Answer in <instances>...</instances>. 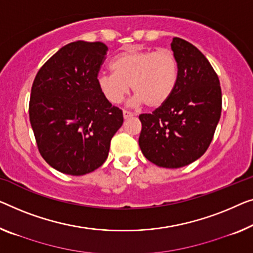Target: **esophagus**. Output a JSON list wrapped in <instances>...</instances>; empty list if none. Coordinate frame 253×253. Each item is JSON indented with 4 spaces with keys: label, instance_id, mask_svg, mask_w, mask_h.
<instances>
[{
    "label": "esophagus",
    "instance_id": "obj_1",
    "mask_svg": "<svg viewBox=\"0 0 253 253\" xmlns=\"http://www.w3.org/2000/svg\"><path fill=\"white\" fill-rule=\"evenodd\" d=\"M123 115H124V118H125V119H128V118H129V117L133 116V114H131V112L127 111V110H123Z\"/></svg>",
    "mask_w": 253,
    "mask_h": 253
}]
</instances>
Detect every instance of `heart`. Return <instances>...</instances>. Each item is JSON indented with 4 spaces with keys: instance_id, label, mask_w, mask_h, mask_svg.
I'll list each match as a JSON object with an SVG mask.
<instances>
[{
    "instance_id": "1",
    "label": "heart",
    "mask_w": 253,
    "mask_h": 253,
    "mask_svg": "<svg viewBox=\"0 0 253 253\" xmlns=\"http://www.w3.org/2000/svg\"><path fill=\"white\" fill-rule=\"evenodd\" d=\"M114 73L97 75V86L109 102H122L129 90L136 94L133 104L145 103L156 109L164 105L174 93L178 81V61L170 50L130 48L120 52L111 61Z\"/></svg>"
}]
</instances>
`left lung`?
Instances as JSON below:
<instances>
[{
  "label": "left lung",
  "instance_id": "1",
  "mask_svg": "<svg viewBox=\"0 0 253 253\" xmlns=\"http://www.w3.org/2000/svg\"><path fill=\"white\" fill-rule=\"evenodd\" d=\"M170 46L178 61V81L167 102L139 116L138 144L154 165L180 168L209 148L221 115V88L213 68L194 45L174 37Z\"/></svg>",
  "mask_w": 253,
  "mask_h": 253
}]
</instances>
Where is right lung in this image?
<instances>
[{
  "mask_svg": "<svg viewBox=\"0 0 253 253\" xmlns=\"http://www.w3.org/2000/svg\"><path fill=\"white\" fill-rule=\"evenodd\" d=\"M107 51L101 42L69 43L34 79L30 125L44 160L63 174L82 176L101 167L124 123L123 111L96 83Z\"/></svg>",
  "mask_w": 253,
  "mask_h": 253,
  "instance_id": "right-lung-1",
  "label": "right lung"
}]
</instances>
